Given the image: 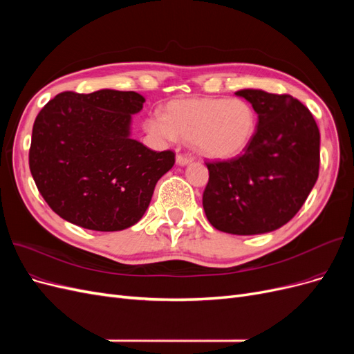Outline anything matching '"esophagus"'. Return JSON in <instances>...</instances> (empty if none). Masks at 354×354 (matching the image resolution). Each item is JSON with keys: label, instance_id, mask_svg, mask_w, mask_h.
Returning a JSON list of instances; mask_svg holds the SVG:
<instances>
[{"label": "esophagus", "instance_id": "esophagus-1", "mask_svg": "<svg viewBox=\"0 0 354 354\" xmlns=\"http://www.w3.org/2000/svg\"><path fill=\"white\" fill-rule=\"evenodd\" d=\"M192 160H194V159H192V158L187 156V155H177V158H176V162H177L178 165H181V167L190 164Z\"/></svg>", "mask_w": 354, "mask_h": 354}]
</instances>
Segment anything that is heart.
<instances>
[{"instance_id":"b5f03b06","label":"heart","mask_w":354,"mask_h":354,"mask_svg":"<svg viewBox=\"0 0 354 354\" xmlns=\"http://www.w3.org/2000/svg\"><path fill=\"white\" fill-rule=\"evenodd\" d=\"M152 136L164 140H189L208 159L227 160L242 155L257 131V113L242 99H181L167 103L164 115L145 124Z\"/></svg>"}]
</instances>
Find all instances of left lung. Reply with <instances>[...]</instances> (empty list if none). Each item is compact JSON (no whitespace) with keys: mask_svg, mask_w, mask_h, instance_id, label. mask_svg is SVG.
<instances>
[{"mask_svg":"<svg viewBox=\"0 0 354 354\" xmlns=\"http://www.w3.org/2000/svg\"><path fill=\"white\" fill-rule=\"evenodd\" d=\"M259 115L246 151L207 162L202 205L214 227L232 234H260L282 227L312 192L320 162V134L313 115L289 94L241 90Z\"/></svg>","mask_w":354,"mask_h":354,"instance_id":"1","label":"left lung"}]
</instances>
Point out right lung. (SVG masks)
<instances>
[{
  "label": "right lung",
  "instance_id": "right-lung-1",
  "mask_svg": "<svg viewBox=\"0 0 354 354\" xmlns=\"http://www.w3.org/2000/svg\"><path fill=\"white\" fill-rule=\"evenodd\" d=\"M136 91H65L50 100L32 128L29 168L57 216L84 229L116 232L143 217L158 180L176 155L130 137L143 109Z\"/></svg>",
  "mask_w": 354,
  "mask_h": 354
}]
</instances>
